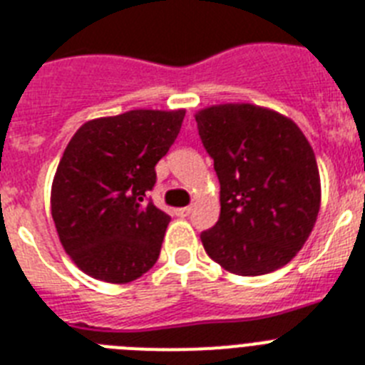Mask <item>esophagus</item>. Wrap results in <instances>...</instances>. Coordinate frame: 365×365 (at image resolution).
Listing matches in <instances>:
<instances>
[{"label": "esophagus", "mask_w": 365, "mask_h": 365, "mask_svg": "<svg viewBox=\"0 0 365 365\" xmlns=\"http://www.w3.org/2000/svg\"><path fill=\"white\" fill-rule=\"evenodd\" d=\"M191 206H185V208H178L176 210V215L178 217H187L189 213H191Z\"/></svg>", "instance_id": "obj_1"}]
</instances>
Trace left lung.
Returning <instances> with one entry per match:
<instances>
[{
    "label": "left lung",
    "mask_w": 365,
    "mask_h": 365,
    "mask_svg": "<svg viewBox=\"0 0 365 365\" xmlns=\"http://www.w3.org/2000/svg\"><path fill=\"white\" fill-rule=\"evenodd\" d=\"M221 185V213L200 234L210 259L238 275L285 266L321 208L315 153L294 121L268 108L217 105L195 115Z\"/></svg>",
    "instance_id": "obj_1"
}]
</instances>
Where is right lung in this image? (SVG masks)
<instances>
[{
  "instance_id": "1",
  "label": "right lung",
  "mask_w": 365,
  "mask_h": 365,
  "mask_svg": "<svg viewBox=\"0 0 365 365\" xmlns=\"http://www.w3.org/2000/svg\"><path fill=\"white\" fill-rule=\"evenodd\" d=\"M183 115L185 110H129L88 121L71 138L50 204L59 242L84 274L129 283L157 262L170 215L148 192Z\"/></svg>"
}]
</instances>
